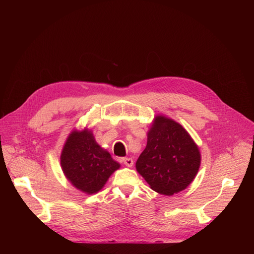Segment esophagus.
I'll return each mask as SVG.
<instances>
[{"label": "esophagus", "mask_w": 254, "mask_h": 254, "mask_svg": "<svg viewBox=\"0 0 254 254\" xmlns=\"http://www.w3.org/2000/svg\"><path fill=\"white\" fill-rule=\"evenodd\" d=\"M122 162L124 163L125 166H127V167H128V168L132 167V165H133V161H132V159H130V158H125V159L122 160Z\"/></svg>", "instance_id": "1"}]
</instances>
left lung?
<instances>
[{
  "label": "left lung",
  "mask_w": 254,
  "mask_h": 254,
  "mask_svg": "<svg viewBox=\"0 0 254 254\" xmlns=\"http://www.w3.org/2000/svg\"><path fill=\"white\" fill-rule=\"evenodd\" d=\"M200 162L199 149L187 130L160 116L148 132L147 147L135 168L154 191L171 196L191 184Z\"/></svg>",
  "instance_id": "8db88e82"
}]
</instances>
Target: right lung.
Returning a JSON list of instances; mask_svg holds the SVG:
<instances>
[{
  "label": "right lung",
  "mask_w": 254,
  "mask_h": 254,
  "mask_svg": "<svg viewBox=\"0 0 254 254\" xmlns=\"http://www.w3.org/2000/svg\"><path fill=\"white\" fill-rule=\"evenodd\" d=\"M61 167L71 184L80 191L98 192L120 168L110 153L100 148L88 130L72 131L61 154Z\"/></svg>",
  "instance_id": "1"
}]
</instances>
